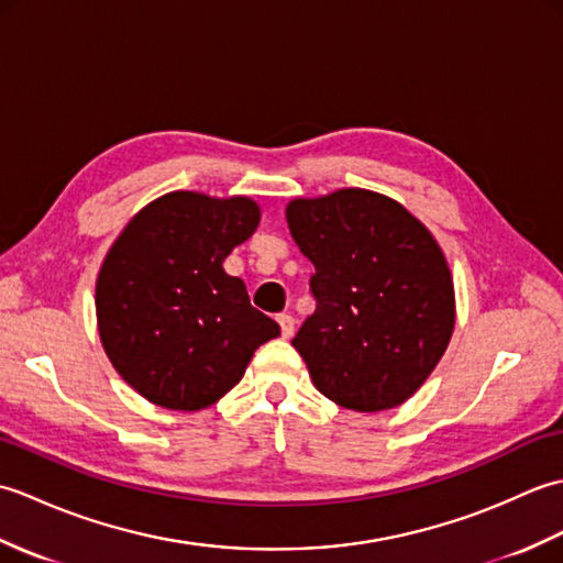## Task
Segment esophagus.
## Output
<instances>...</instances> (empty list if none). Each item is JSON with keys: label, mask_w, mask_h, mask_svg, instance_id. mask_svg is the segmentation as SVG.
I'll list each match as a JSON object with an SVG mask.
<instances>
[{"label": "esophagus", "mask_w": 563, "mask_h": 563, "mask_svg": "<svg viewBox=\"0 0 563 563\" xmlns=\"http://www.w3.org/2000/svg\"><path fill=\"white\" fill-rule=\"evenodd\" d=\"M278 324H280L283 339H290L295 333V319L290 314H278Z\"/></svg>", "instance_id": "1"}]
</instances>
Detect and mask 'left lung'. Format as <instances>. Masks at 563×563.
I'll list each match as a JSON object with an SVG mask.
<instances>
[{"label":"left lung","mask_w":563,"mask_h":563,"mask_svg":"<svg viewBox=\"0 0 563 563\" xmlns=\"http://www.w3.org/2000/svg\"><path fill=\"white\" fill-rule=\"evenodd\" d=\"M290 234L314 263L317 309L292 345L314 387L351 411H385L423 385L454 329L438 242L397 200L365 188L295 198Z\"/></svg>","instance_id":"left-lung-1"}]
</instances>
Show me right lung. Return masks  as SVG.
I'll return each instance as SVG.
<instances>
[{"label": "right lung", "mask_w": 563, "mask_h": 563, "mask_svg": "<svg viewBox=\"0 0 563 563\" xmlns=\"http://www.w3.org/2000/svg\"><path fill=\"white\" fill-rule=\"evenodd\" d=\"M251 198L174 190L142 208L103 258L99 336L109 361L147 401L200 411L224 397L261 343L280 336L222 263L256 232Z\"/></svg>", "instance_id": "right-lung-1"}]
</instances>
